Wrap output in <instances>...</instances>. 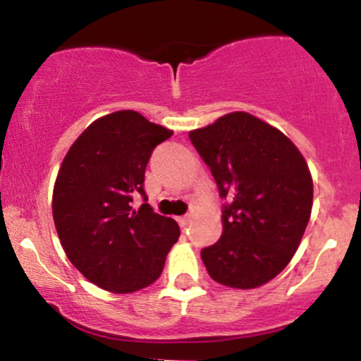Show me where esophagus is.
<instances>
[{
  "instance_id": "34e87169",
  "label": "esophagus",
  "mask_w": 361,
  "mask_h": 361,
  "mask_svg": "<svg viewBox=\"0 0 361 361\" xmlns=\"http://www.w3.org/2000/svg\"><path fill=\"white\" fill-rule=\"evenodd\" d=\"M176 221L181 227H186V226H188V222H190V215H181V217H178Z\"/></svg>"
}]
</instances>
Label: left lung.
Segmentation results:
<instances>
[{"mask_svg": "<svg viewBox=\"0 0 361 361\" xmlns=\"http://www.w3.org/2000/svg\"><path fill=\"white\" fill-rule=\"evenodd\" d=\"M212 171L222 235L202 250L217 283L250 290L275 279L299 247L312 210V176L295 144L246 111H233L190 132Z\"/></svg>", "mask_w": 361, "mask_h": 361, "instance_id": "obj_1", "label": "left lung"}]
</instances>
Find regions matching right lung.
Masks as SVG:
<instances>
[{
	"label": "right lung",
	"instance_id": "1",
	"mask_svg": "<svg viewBox=\"0 0 361 361\" xmlns=\"http://www.w3.org/2000/svg\"><path fill=\"white\" fill-rule=\"evenodd\" d=\"M173 130L134 110L94 120L74 140L57 173L52 215L62 247L91 283L114 293L159 279L180 227L146 204L144 173L157 144ZM140 192L145 204L131 209Z\"/></svg>",
	"mask_w": 361,
	"mask_h": 361
}]
</instances>
